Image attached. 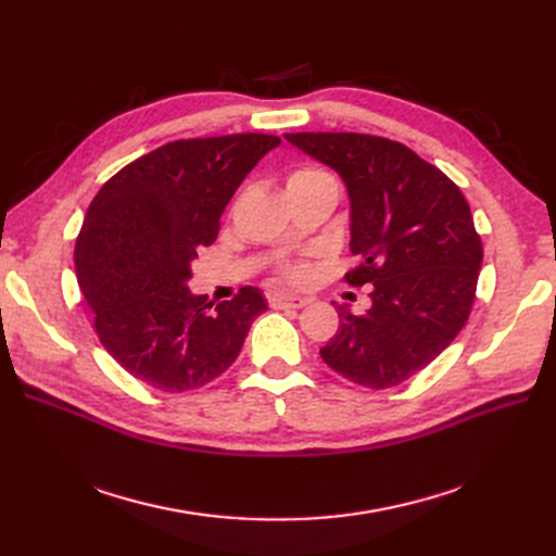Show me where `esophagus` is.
I'll use <instances>...</instances> for the list:
<instances>
[{"label":"esophagus","instance_id":"1","mask_svg":"<svg viewBox=\"0 0 556 556\" xmlns=\"http://www.w3.org/2000/svg\"><path fill=\"white\" fill-rule=\"evenodd\" d=\"M308 299L294 296V294H271L268 296V306L271 308H304Z\"/></svg>","mask_w":556,"mask_h":556}]
</instances>
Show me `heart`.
I'll return each instance as SVG.
<instances>
[{
  "label": "heart",
  "instance_id": "obj_1",
  "mask_svg": "<svg viewBox=\"0 0 556 556\" xmlns=\"http://www.w3.org/2000/svg\"><path fill=\"white\" fill-rule=\"evenodd\" d=\"M319 188H336V180L333 176L323 169V166H315V164H301L296 169H292L288 174V194L296 197V194H304L311 190H319ZM311 274V268L306 262H285L278 268V278L285 282H304Z\"/></svg>",
  "mask_w": 556,
  "mask_h": 556
}]
</instances>
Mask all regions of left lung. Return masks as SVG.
Here are the masks:
<instances>
[{
	"mask_svg": "<svg viewBox=\"0 0 556 556\" xmlns=\"http://www.w3.org/2000/svg\"><path fill=\"white\" fill-rule=\"evenodd\" d=\"M345 180L352 255L343 276L371 288V308L339 306L319 350L343 378L387 390L427 368L457 339L476 301L482 241L462 190L399 141L357 131L285 134Z\"/></svg>",
	"mask_w": 556,
	"mask_h": 556,
	"instance_id": "left-lung-1",
	"label": "left lung"
}]
</instances>
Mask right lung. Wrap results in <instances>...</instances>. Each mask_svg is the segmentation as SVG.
Listing matches in <instances>:
<instances>
[{
	"label": "right lung",
	"instance_id": "obj_1",
	"mask_svg": "<svg viewBox=\"0 0 556 556\" xmlns=\"http://www.w3.org/2000/svg\"><path fill=\"white\" fill-rule=\"evenodd\" d=\"M274 134L178 139L111 176L83 220L76 276L92 325L129 376L162 392H190L237 362L260 290L213 308L192 296V260L220 231V215L268 150Z\"/></svg>",
	"mask_w": 556,
	"mask_h": 556
}]
</instances>
